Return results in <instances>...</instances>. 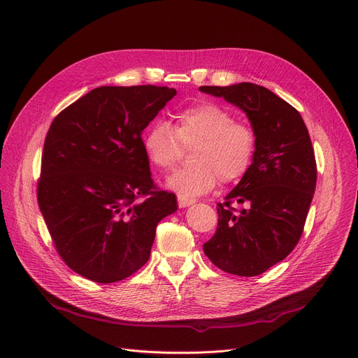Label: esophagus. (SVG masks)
<instances>
[{
    "mask_svg": "<svg viewBox=\"0 0 358 358\" xmlns=\"http://www.w3.org/2000/svg\"><path fill=\"white\" fill-rule=\"evenodd\" d=\"M177 201H178V206H180V208H185V206H190V205H193L196 200H194V199H190V197H185V196L178 194V196H177Z\"/></svg>",
    "mask_w": 358,
    "mask_h": 358,
    "instance_id": "esophagus-1",
    "label": "esophagus"
}]
</instances>
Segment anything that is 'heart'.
<instances>
[{
  "label": "heart",
  "mask_w": 358,
  "mask_h": 358,
  "mask_svg": "<svg viewBox=\"0 0 358 358\" xmlns=\"http://www.w3.org/2000/svg\"><path fill=\"white\" fill-rule=\"evenodd\" d=\"M257 136L247 122L215 102H199L177 114L174 127L155 121L143 134V149L152 165L173 171L192 150V166L177 171L168 185L178 194L194 197L209 193L220 180L232 184L252 168Z\"/></svg>",
  "instance_id": "b5f03b06"
}]
</instances>
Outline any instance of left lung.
Masks as SVG:
<instances>
[{"label": "left lung", "instance_id": "obj_1", "mask_svg": "<svg viewBox=\"0 0 358 358\" xmlns=\"http://www.w3.org/2000/svg\"><path fill=\"white\" fill-rule=\"evenodd\" d=\"M200 90L240 106L257 136L253 165L217 203V227L203 252L224 272L256 276L301 238L317 178L312 141L300 113L266 87L244 82Z\"/></svg>", "mask_w": 358, "mask_h": 358}]
</instances>
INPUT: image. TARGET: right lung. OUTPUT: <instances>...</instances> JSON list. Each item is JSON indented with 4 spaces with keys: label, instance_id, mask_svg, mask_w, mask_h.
<instances>
[{
    "label": "right lung",
    "instance_id": "1",
    "mask_svg": "<svg viewBox=\"0 0 358 358\" xmlns=\"http://www.w3.org/2000/svg\"><path fill=\"white\" fill-rule=\"evenodd\" d=\"M177 95L168 86H101L64 108L46 133L38 203L66 265L101 284L149 260L176 194L150 177L142 131Z\"/></svg>",
    "mask_w": 358,
    "mask_h": 358
}]
</instances>
